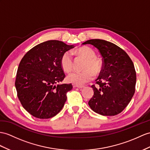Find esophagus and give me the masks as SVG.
Listing matches in <instances>:
<instances>
[{
	"instance_id": "1",
	"label": "esophagus",
	"mask_w": 150,
	"mask_h": 150,
	"mask_svg": "<svg viewBox=\"0 0 150 150\" xmlns=\"http://www.w3.org/2000/svg\"><path fill=\"white\" fill-rule=\"evenodd\" d=\"M74 86L76 87V88H79V89L83 88L85 87V86H83V85H74Z\"/></svg>"
}]
</instances>
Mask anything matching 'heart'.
Segmentation results:
<instances>
[{"label":"heart","mask_w":150,"mask_h":150,"mask_svg":"<svg viewBox=\"0 0 150 150\" xmlns=\"http://www.w3.org/2000/svg\"><path fill=\"white\" fill-rule=\"evenodd\" d=\"M79 55L86 59L81 72H73L67 76L69 82L82 85L89 82L94 78L95 74H98L103 70V62L100 58L96 56L93 50L88 47H81L76 51ZM60 65L64 71L70 72L73 69V58L69 51L63 53L60 58Z\"/></svg>","instance_id":"b5f03b06"}]
</instances>
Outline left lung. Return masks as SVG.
Returning a JSON list of instances; mask_svg holds the SVG:
<instances>
[{
    "label": "left lung",
    "mask_w": 150,
    "mask_h": 150,
    "mask_svg": "<svg viewBox=\"0 0 150 150\" xmlns=\"http://www.w3.org/2000/svg\"><path fill=\"white\" fill-rule=\"evenodd\" d=\"M83 45H91L103 57V68L92 85L93 96L88 102L92 110L103 116L121 112L135 93L136 72L132 60L125 51L103 39H90Z\"/></svg>",
    "instance_id": "8db88e82"
}]
</instances>
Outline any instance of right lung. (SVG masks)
Masks as SVG:
<instances>
[{
    "mask_svg": "<svg viewBox=\"0 0 150 150\" xmlns=\"http://www.w3.org/2000/svg\"><path fill=\"white\" fill-rule=\"evenodd\" d=\"M74 47L50 40L32 47L21 59L15 81L17 96L24 109L34 117L52 118L63 108L72 85L58 84L65 76L60 58Z\"/></svg>",
    "mask_w": 150,
    "mask_h": 150,
    "instance_id": "1",
    "label": "right lung"
}]
</instances>
